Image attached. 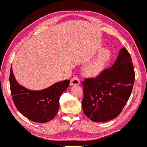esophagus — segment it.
<instances>
[{"instance_id":"1","label":"esophagus","mask_w":147,"mask_h":147,"mask_svg":"<svg viewBox=\"0 0 147 147\" xmlns=\"http://www.w3.org/2000/svg\"><path fill=\"white\" fill-rule=\"evenodd\" d=\"M80 84L79 78L77 77H74L70 80V85H78Z\"/></svg>"}]
</instances>
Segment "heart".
<instances>
[{
    "label": "heart",
    "mask_w": 147,
    "mask_h": 147,
    "mask_svg": "<svg viewBox=\"0 0 147 147\" xmlns=\"http://www.w3.org/2000/svg\"><path fill=\"white\" fill-rule=\"evenodd\" d=\"M110 55L109 52L106 49L103 50L94 62L89 64L87 71L90 75H96L102 70Z\"/></svg>",
    "instance_id": "1"
}]
</instances>
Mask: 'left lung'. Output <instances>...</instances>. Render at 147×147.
Here are the masks:
<instances>
[{"instance_id": "1", "label": "left lung", "mask_w": 147, "mask_h": 147, "mask_svg": "<svg viewBox=\"0 0 147 147\" xmlns=\"http://www.w3.org/2000/svg\"><path fill=\"white\" fill-rule=\"evenodd\" d=\"M135 82V71L129 52L124 47L113 65L95 78L82 82V108L92 121L103 122L119 116L129 99Z\"/></svg>"}]
</instances>
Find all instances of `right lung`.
Segmentation results:
<instances>
[{
	"instance_id": "add662e5",
	"label": "right lung",
	"mask_w": 147,
	"mask_h": 147,
	"mask_svg": "<svg viewBox=\"0 0 147 147\" xmlns=\"http://www.w3.org/2000/svg\"><path fill=\"white\" fill-rule=\"evenodd\" d=\"M10 68V88L17 109L35 122L45 123L52 120L58 112L60 96L69 87L70 80L57 82L44 90H30L19 84L14 77L12 65Z\"/></svg>"
}]
</instances>
